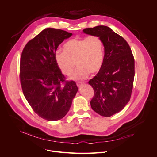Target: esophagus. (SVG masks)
<instances>
[{"label":"esophagus","instance_id":"1","mask_svg":"<svg viewBox=\"0 0 157 157\" xmlns=\"http://www.w3.org/2000/svg\"><path fill=\"white\" fill-rule=\"evenodd\" d=\"M76 84H77V86L78 87H81V86H82L84 84V82H78L76 83Z\"/></svg>","mask_w":157,"mask_h":157}]
</instances>
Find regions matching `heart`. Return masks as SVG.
<instances>
[{"instance_id":"heart-1","label":"heart","mask_w":157,"mask_h":157,"mask_svg":"<svg viewBox=\"0 0 157 157\" xmlns=\"http://www.w3.org/2000/svg\"><path fill=\"white\" fill-rule=\"evenodd\" d=\"M63 50L55 53L56 63L64 75L71 76L76 62L78 67L71 77L73 79H84L90 72L98 73L103 65L104 45L98 35L71 39L64 44Z\"/></svg>"}]
</instances>
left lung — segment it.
Returning a JSON list of instances; mask_svg holds the SVG:
<instances>
[{
	"mask_svg": "<svg viewBox=\"0 0 157 157\" xmlns=\"http://www.w3.org/2000/svg\"><path fill=\"white\" fill-rule=\"evenodd\" d=\"M83 32L98 35L104 45V61L89 81L94 91L91 106L96 113L110 117L122 110L130 99L135 76L134 58L127 42L110 28L99 25Z\"/></svg>",
	"mask_w": 157,
	"mask_h": 157,
	"instance_id": "obj_1",
	"label": "left lung"
}]
</instances>
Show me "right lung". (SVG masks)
<instances>
[{"instance_id":"obj_1","label":"right lung","mask_w":157,"mask_h":157,"mask_svg":"<svg viewBox=\"0 0 157 157\" xmlns=\"http://www.w3.org/2000/svg\"><path fill=\"white\" fill-rule=\"evenodd\" d=\"M72 35L45 29L27 43L21 53L20 79L24 96L35 113L48 121L66 116L78 91L74 81H65L55 59L58 47Z\"/></svg>"}]
</instances>
